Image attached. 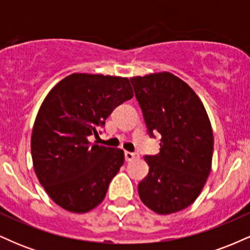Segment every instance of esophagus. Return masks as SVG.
I'll return each instance as SVG.
<instances>
[{"instance_id": "obj_1", "label": "esophagus", "mask_w": 250, "mask_h": 250, "mask_svg": "<svg viewBox=\"0 0 250 250\" xmlns=\"http://www.w3.org/2000/svg\"><path fill=\"white\" fill-rule=\"evenodd\" d=\"M125 161H131V160L137 159V157H139V154L131 153V151H125Z\"/></svg>"}]
</instances>
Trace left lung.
<instances>
[{"label":"left lung","instance_id":"1","mask_svg":"<svg viewBox=\"0 0 250 250\" xmlns=\"http://www.w3.org/2000/svg\"><path fill=\"white\" fill-rule=\"evenodd\" d=\"M150 136L161 134L160 153L145 156L147 176L140 199L160 215L182 210L197 199L211 170L214 137L205 105L174 74L163 71L130 79Z\"/></svg>","mask_w":250,"mask_h":250}]
</instances>
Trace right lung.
Wrapping results in <instances>:
<instances>
[{
    "label": "right lung",
    "mask_w": 250,
    "mask_h": 250,
    "mask_svg": "<svg viewBox=\"0 0 250 250\" xmlns=\"http://www.w3.org/2000/svg\"><path fill=\"white\" fill-rule=\"evenodd\" d=\"M134 96L127 77L74 73L45 96L31 133L35 174L57 206L91 210L125 162L122 149L91 143L111 111Z\"/></svg>",
    "instance_id": "right-lung-1"
}]
</instances>
